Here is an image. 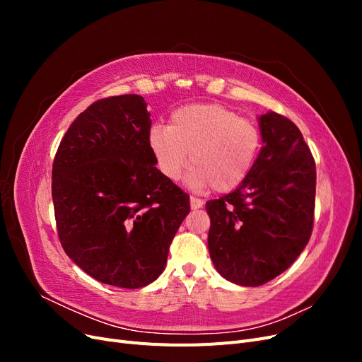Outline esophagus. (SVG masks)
I'll use <instances>...</instances> for the list:
<instances>
[{
	"label": "esophagus",
	"mask_w": 362,
	"mask_h": 362,
	"mask_svg": "<svg viewBox=\"0 0 362 362\" xmlns=\"http://www.w3.org/2000/svg\"><path fill=\"white\" fill-rule=\"evenodd\" d=\"M204 206V201L202 199H198V198H190V208L192 210H199V208Z\"/></svg>",
	"instance_id": "obj_1"
}]
</instances>
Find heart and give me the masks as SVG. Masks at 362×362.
Wrapping results in <instances>:
<instances>
[{"label": "heart", "mask_w": 362, "mask_h": 362, "mask_svg": "<svg viewBox=\"0 0 362 362\" xmlns=\"http://www.w3.org/2000/svg\"><path fill=\"white\" fill-rule=\"evenodd\" d=\"M148 144L164 178L177 181L187 164L193 189L218 193L242 185L254 169L261 133L255 124L221 104H192L175 110L169 127L154 125Z\"/></svg>", "instance_id": "b5f03b06"}]
</instances>
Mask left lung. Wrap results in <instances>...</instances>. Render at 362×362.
<instances>
[{
  "label": "left lung",
  "mask_w": 362,
  "mask_h": 362,
  "mask_svg": "<svg viewBox=\"0 0 362 362\" xmlns=\"http://www.w3.org/2000/svg\"><path fill=\"white\" fill-rule=\"evenodd\" d=\"M262 148L247 180L205 208L216 270L258 287L286 272L311 237L315 163L299 128L275 112L258 117Z\"/></svg>",
  "instance_id": "1"
}]
</instances>
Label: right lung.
<instances>
[{"instance_id": "obj_1", "label": "right lung", "mask_w": 362, "mask_h": 362, "mask_svg": "<svg viewBox=\"0 0 362 362\" xmlns=\"http://www.w3.org/2000/svg\"><path fill=\"white\" fill-rule=\"evenodd\" d=\"M149 116L140 95L96 101L68 128L52 164L64 252L87 275L120 288L161 275L190 213L189 194L156 166Z\"/></svg>"}]
</instances>
